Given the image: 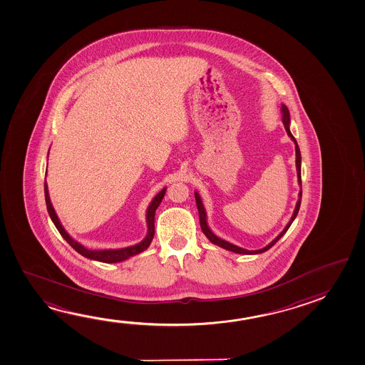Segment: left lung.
Here are the masks:
<instances>
[{
    "label": "left lung",
    "instance_id": "obj_1",
    "mask_svg": "<svg viewBox=\"0 0 365 365\" xmlns=\"http://www.w3.org/2000/svg\"><path fill=\"white\" fill-rule=\"evenodd\" d=\"M281 113H282V122H284V125H285V130H287V135H289V138L293 140L294 144H295V156H297V159H295V164H297V174H298L299 185L302 187V170H300V165H302V156H300V150H299L298 143H297V140H295V138L292 135L290 128H289V125H290V113H289V109H287L285 104H282V106H281ZM195 198H196V203H197L198 215H200V225H201L203 234L209 238L211 243L219 245V247L224 248V250H227V251L234 252V253H240V255H258V253L269 251V248H271L272 245H275L276 242L280 240L281 237H282L284 234L287 233V229L290 227L294 219H295L297 215H298L299 209H300V201H302V188H300V192H299V200L298 202H297V206H295V210H294L293 216H292L290 221L287 222V225L285 227V229H284V230H282V232H281V233L279 234V235L276 237L275 240H272L269 245H266V247L262 248V250H257V251H248V250H245V248H240L238 245H232V243H229L227 240H221V238H219L217 235L212 233V232L210 230L209 225H207V221H206V211H205V207H203L202 200L200 197V195H198L197 192H195Z\"/></svg>",
    "mask_w": 365,
    "mask_h": 365
}]
</instances>
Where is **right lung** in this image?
I'll use <instances>...</instances> for the list:
<instances>
[{
    "label": "right lung",
    "mask_w": 365,
    "mask_h": 365,
    "mask_svg": "<svg viewBox=\"0 0 365 365\" xmlns=\"http://www.w3.org/2000/svg\"><path fill=\"white\" fill-rule=\"evenodd\" d=\"M47 174V170H46ZM167 188L164 187L162 191L156 195L155 197L153 198V201L150 202L148 211H146V222H148V234L145 237L144 240H141L138 245H131V247H125V248H120V250H103V251H91L85 248L84 245H80L76 240H72L71 237L68 235L66 230L62 227L58 216L54 211L53 206L51 203V198L48 195V185L47 182H44V196H46V203H47V210H48L49 216L53 221L54 225L57 227V230L60 232L61 235L63 237V240H66L68 245H71L75 251L78 252L81 256L90 258V259H96L99 262L106 263H115L125 261L127 258L132 257L135 255H138L141 252L145 251L149 247L151 240L154 238L155 234V225H154V219H155V210L158 206L162 202L163 197L165 195Z\"/></svg>",
    "instance_id": "add662e5"
}]
</instances>
